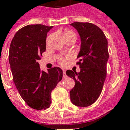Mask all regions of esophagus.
I'll return each mask as SVG.
<instances>
[{"label":"esophagus","mask_w":130,"mask_h":130,"mask_svg":"<svg viewBox=\"0 0 130 130\" xmlns=\"http://www.w3.org/2000/svg\"><path fill=\"white\" fill-rule=\"evenodd\" d=\"M63 77L64 78L67 77V75H66V71H65V70H64V69H63Z\"/></svg>","instance_id":"34e87169"}]
</instances>
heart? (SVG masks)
Wrapping results in <instances>:
<instances>
[{
  "instance_id": "heart-1",
  "label": "heart",
  "mask_w": 130,
  "mask_h": 130,
  "mask_svg": "<svg viewBox=\"0 0 130 130\" xmlns=\"http://www.w3.org/2000/svg\"><path fill=\"white\" fill-rule=\"evenodd\" d=\"M66 37H75L76 38V35L73 31L72 30H65L64 33H63V37L65 38ZM61 63V64H63V63H65V59H61V61H60Z\"/></svg>"
}]
</instances>
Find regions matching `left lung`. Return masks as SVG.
<instances>
[{"instance_id": "obj_1", "label": "left lung", "mask_w": 130, "mask_h": 130, "mask_svg": "<svg viewBox=\"0 0 130 130\" xmlns=\"http://www.w3.org/2000/svg\"><path fill=\"white\" fill-rule=\"evenodd\" d=\"M70 25L77 30L81 39L77 57L80 72L66 71L75 83L70 91V99L76 106L87 107L98 100L103 89L109 59L108 43L102 29L92 23L75 22Z\"/></svg>"}]
</instances>
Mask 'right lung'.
I'll use <instances>...</instances> for the list:
<instances>
[{"label":"right lung","instance_id":"1","mask_svg":"<svg viewBox=\"0 0 130 130\" xmlns=\"http://www.w3.org/2000/svg\"><path fill=\"white\" fill-rule=\"evenodd\" d=\"M52 28L43 25L25 26L16 32L10 45L8 59L14 83L23 100L37 110L49 107L51 93L63 77L59 67L45 72L38 63L46 50L47 32Z\"/></svg>","mask_w":130,"mask_h":130}]
</instances>
